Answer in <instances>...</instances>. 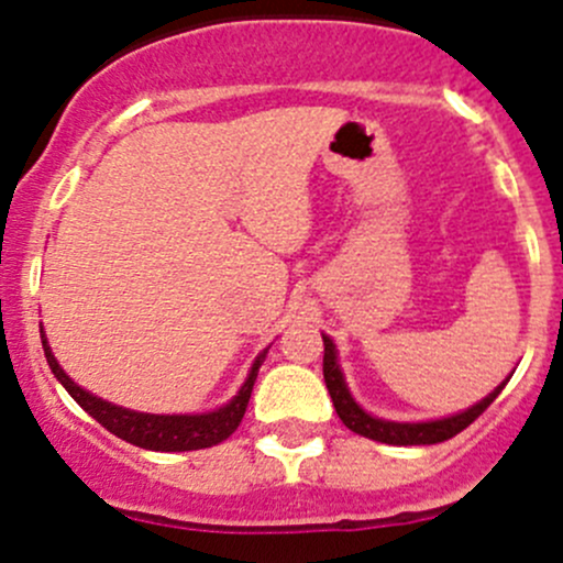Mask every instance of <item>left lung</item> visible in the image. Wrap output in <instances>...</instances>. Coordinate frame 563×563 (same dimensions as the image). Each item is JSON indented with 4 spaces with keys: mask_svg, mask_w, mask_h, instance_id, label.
<instances>
[{
    "mask_svg": "<svg viewBox=\"0 0 563 563\" xmlns=\"http://www.w3.org/2000/svg\"><path fill=\"white\" fill-rule=\"evenodd\" d=\"M323 338V382H327L329 397L334 402V411L338 417L343 419V424L354 433L365 435V439L373 441H382V444H391V446H419V444H441V441L452 439L457 435L460 430L468 428L498 395L501 389L507 387V382L512 376L504 378L490 395L482 397L479 402L468 406L465 411L450 413V417H441V419H428V422H395V419H382V417H373L371 411L356 402V397L351 395L349 384H345L343 376V367L338 362V345L329 334H321Z\"/></svg>",
    "mask_w": 563,
    "mask_h": 563,
    "instance_id": "obj_1",
    "label": "left lung"
}]
</instances>
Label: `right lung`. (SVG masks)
Returning a JSON list of instances; mask_svg holds the SVG:
<instances>
[{"mask_svg": "<svg viewBox=\"0 0 563 563\" xmlns=\"http://www.w3.org/2000/svg\"><path fill=\"white\" fill-rule=\"evenodd\" d=\"M40 340H43V351H45V360H48L51 373H54V378L62 384V387L70 391L73 400H76L89 417L98 419L108 433L128 441V444L141 446V450H152V452L207 450V446H214L220 444V441L229 439V435L240 428L242 417H245L255 376H258V367L264 365L266 351H269L264 349L258 356H255L253 365H250L247 371L245 384H242L240 391H236L225 406L214 408V411H203V413H144V411H133V408H122L117 406V402H108L103 397L78 387V384L62 371L59 362H56L43 329H40Z\"/></svg>", "mask_w": 563, "mask_h": 563, "instance_id": "1", "label": "right lung"}]
</instances>
